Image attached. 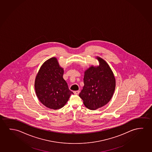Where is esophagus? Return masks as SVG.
<instances>
[{
    "mask_svg": "<svg viewBox=\"0 0 152 152\" xmlns=\"http://www.w3.org/2000/svg\"><path fill=\"white\" fill-rule=\"evenodd\" d=\"M74 94H76V95H78V94L80 93V91H74Z\"/></svg>",
    "mask_w": 152,
    "mask_h": 152,
    "instance_id": "obj_1",
    "label": "esophagus"
}]
</instances>
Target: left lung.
<instances>
[{"instance_id":"8db88e82","label":"left lung","mask_w":152,"mask_h":152,"mask_svg":"<svg viewBox=\"0 0 152 152\" xmlns=\"http://www.w3.org/2000/svg\"><path fill=\"white\" fill-rule=\"evenodd\" d=\"M99 65L85 71L84 86L79 96L85 106L95 110L106 105L112 97L116 86L114 75L110 66L101 57H97Z\"/></svg>"}]
</instances>
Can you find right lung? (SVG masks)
<instances>
[{
    "label": "right lung",
    "instance_id": "add662e5",
    "mask_svg": "<svg viewBox=\"0 0 152 152\" xmlns=\"http://www.w3.org/2000/svg\"><path fill=\"white\" fill-rule=\"evenodd\" d=\"M64 69L52 57L42 64L36 77L35 89L40 102L50 109L58 110L73 94L63 78Z\"/></svg>",
    "mask_w": 152,
    "mask_h": 152
}]
</instances>
